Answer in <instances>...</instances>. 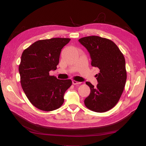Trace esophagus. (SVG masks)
<instances>
[{
    "label": "esophagus",
    "instance_id": "esophagus-1",
    "mask_svg": "<svg viewBox=\"0 0 146 146\" xmlns=\"http://www.w3.org/2000/svg\"><path fill=\"white\" fill-rule=\"evenodd\" d=\"M72 83H73V85H79V84H81V83H82V82H77V81H76V80H73Z\"/></svg>",
    "mask_w": 146,
    "mask_h": 146
}]
</instances>
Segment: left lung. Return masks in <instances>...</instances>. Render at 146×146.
Here are the masks:
<instances>
[{
    "label": "left lung",
    "instance_id": "obj_1",
    "mask_svg": "<svg viewBox=\"0 0 146 146\" xmlns=\"http://www.w3.org/2000/svg\"><path fill=\"white\" fill-rule=\"evenodd\" d=\"M79 41L90 54L91 65L98 67L96 87L89 82L90 95L85 105L90 110L104 112L112 109L119 101L125 85L127 72L123 54L112 41L98 36L80 38Z\"/></svg>",
    "mask_w": 146,
    "mask_h": 146
}]
</instances>
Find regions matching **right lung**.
Masks as SVG:
<instances>
[{"label": "right lung", "mask_w": 146, "mask_h": 146, "mask_svg": "<svg viewBox=\"0 0 146 146\" xmlns=\"http://www.w3.org/2000/svg\"><path fill=\"white\" fill-rule=\"evenodd\" d=\"M70 38H54L35 42L23 51L19 72L22 88L30 102L42 111L56 110L63 105L70 79L60 80L49 72L55 70L60 54Z\"/></svg>", "instance_id": "1"}]
</instances>
